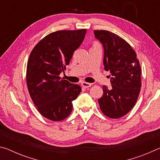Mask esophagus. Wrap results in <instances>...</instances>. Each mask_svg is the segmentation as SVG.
Wrapping results in <instances>:
<instances>
[{
  "label": "esophagus",
  "instance_id": "obj_1",
  "mask_svg": "<svg viewBox=\"0 0 160 160\" xmlns=\"http://www.w3.org/2000/svg\"><path fill=\"white\" fill-rule=\"evenodd\" d=\"M81 85H82L83 88H88L92 86V84L89 83V82H82V84H81Z\"/></svg>",
  "mask_w": 160,
  "mask_h": 160
}]
</instances>
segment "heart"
<instances>
[{
	"label": "heart",
	"instance_id": "1",
	"mask_svg": "<svg viewBox=\"0 0 160 160\" xmlns=\"http://www.w3.org/2000/svg\"><path fill=\"white\" fill-rule=\"evenodd\" d=\"M97 46H99V43H98V42H94L93 43V45H92V47H97Z\"/></svg>",
	"mask_w": 160,
	"mask_h": 160
}]
</instances>
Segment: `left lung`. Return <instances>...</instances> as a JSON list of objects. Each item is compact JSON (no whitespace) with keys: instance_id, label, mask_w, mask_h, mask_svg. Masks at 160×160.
Wrapping results in <instances>:
<instances>
[{"instance_id":"8db88e82","label":"left lung","mask_w":160,"mask_h":160,"mask_svg":"<svg viewBox=\"0 0 160 160\" xmlns=\"http://www.w3.org/2000/svg\"><path fill=\"white\" fill-rule=\"evenodd\" d=\"M94 33L104 47V69L112 75V87H102L104 92L98 99L100 109L107 117L121 118L132 109L138 98L141 88L139 60L123 38L107 30Z\"/></svg>"}]
</instances>
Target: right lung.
Returning <instances> with one entry per match:
<instances>
[{
    "mask_svg": "<svg viewBox=\"0 0 160 160\" xmlns=\"http://www.w3.org/2000/svg\"><path fill=\"white\" fill-rule=\"evenodd\" d=\"M86 29L59 30L47 35L31 51L27 66V86L32 102L44 117L53 121L66 118L80 87L59 75L82 44Z\"/></svg>",
    "mask_w": 160,
    "mask_h": 160,
    "instance_id": "1",
    "label": "right lung"
}]
</instances>
